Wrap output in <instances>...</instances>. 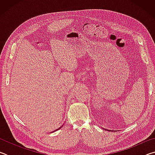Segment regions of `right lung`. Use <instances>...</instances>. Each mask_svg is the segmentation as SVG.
<instances>
[{"mask_svg":"<svg viewBox=\"0 0 155 155\" xmlns=\"http://www.w3.org/2000/svg\"><path fill=\"white\" fill-rule=\"evenodd\" d=\"M63 127V125H62V126H61V127H59V128H57V129H56V130H54V131H56V130H59V129H60V128H61V127Z\"/></svg>","mask_w":155,"mask_h":155,"instance_id":"obj_1","label":"right lung"}]
</instances>
